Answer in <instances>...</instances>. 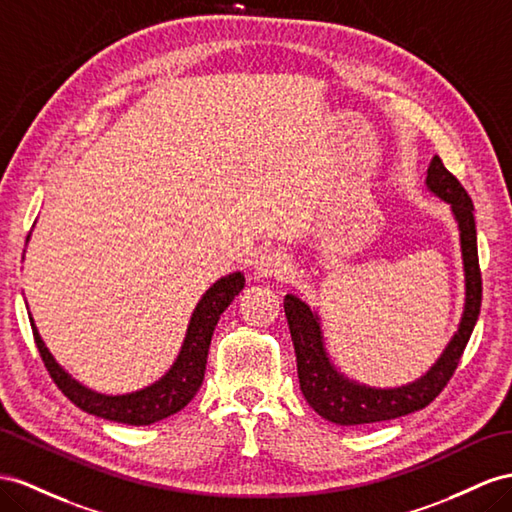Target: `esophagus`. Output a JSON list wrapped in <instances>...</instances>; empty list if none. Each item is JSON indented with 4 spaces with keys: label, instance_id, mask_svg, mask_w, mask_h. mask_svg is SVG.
Listing matches in <instances>:
<instances>
[{
    "label": "esophagus",
    "instance_id": "obj_1",
    "mask_svg": "<svg viewBox=\"0 0 512 512\" xmlns=\"http://www.w3.org/2000/svg\"><path fill=\"white\" fill-rule=\"evenodd\" d=\"M290 270V259L279 251H266L255 259V274L257 277H285Z\"/></svg>",
    "mask_w": 512,
    "mask_h": 512
}]
</instances>
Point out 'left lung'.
<instances>
[{"label": "left lung", "instance_id": "obj_1", "mask_svg": "<svg viewBox=\"0 0 512 512\" xmlns=\"http://www.w3.org/2000/svg\"><path fill=\"white\" fill-rule=\"evenodd\" d=\"M426 190L448 203L456 220L465 274V303L456 333L450 337L439 359L422 376L398 387H372L355 381L342 372L326 348L320 313L294 294H285L283 298L285 318L290 324L296 350L300 391L313 411L337 426L385 422V419H396L424 409L448 385L476 326L482 303V279L474 205L461 183L445 170L437 155L432 157L426 170Z\"/></svg>", "mask_w": 512, "mask_h": 512}]
</instances>
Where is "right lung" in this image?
I'll list each match as a JSON object with an SVG mask.
<instances>
[{
    "label": "right lung",
    "instance_id": "right-lung-1",
    "mask_svg": "<svg viewBox=\"0 0 512 512\" xmlns=\"http://www.w3.org/2000/svg\"><path fill=\"white\" fill-rule=\"evenodd\" d=\"M28 242L30 235L25 244ZM242 290V272H231L227 277H220L212 287H209L192 311L186 337H183V344L173 365H170L166 374L162 378H157L155 383L129 393H101L77 381V378H73L62 368L45 346L43 337L34 324L32 313L30 324L34 342L45 361L47 372L73 404H77L82 411L90 415L110 419V422L129 426H149L181 411L183 406L196 396V391L203 385L207 350L209 344H212V335L220 320V313L233 303V298Z\"/></svg>",
    "mask_w": 512,
    "mask_h": 512
}]
</instances>
